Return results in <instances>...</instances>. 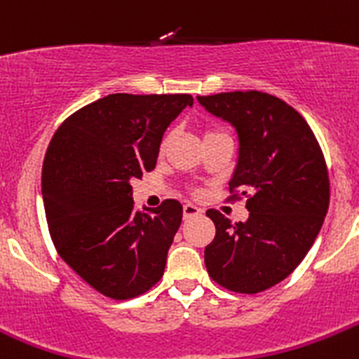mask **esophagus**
I'll use <instances>...</instances> for the list:
<instances>
[{
    "label": "esophagus",
    "instance_id": "esophagus-1",
    "mask_svg": "<svg viewBox=\"0 0 359 359\" xmlns=\"http://www.w3.org/2000/svg\"><path fill=\"white\" fill-rule=\"evenodd\" d=\"M198 215H201V210L196 207V205L193 203H186L184 205V219H191V217H198Z\"/></svg>",
    "mask_w": 359,
    "mask_h": 359
}]
</instances>
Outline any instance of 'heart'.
Returning a JSON list of instances; mask_svg holds the SVG:
<instances>
[{
  "mask_svg": "<svg viewBox=\"0 0 359 359\" xmlns=\"http://www.w3.org/2000/svg\"><path fill=\"white\" fill-rule=\"evenodd\" d=\"M210 133H215V131H208L207 135H210ZM168 144H170V135H166V137L161 140V145H159V151L165 152V149L168 147Z\"/></svg>",
  "mask_w": 359,
  "mask_h": 359,
  "instance_id": "b5f03b06",
  "label": "heart"
}]
</instances>
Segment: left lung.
<instances>
[{"label": "left lung", "instance_id": "8db88e82", "mask_svg": "<svg viewBox=\"0 0 359 359\" xmlns=\"http://www.w3.org/2000/svg\"><path fill=\"white\" fill-rule=\"evenodd\" d=\"M198 102L236 130L229 191L247 196L249 210L245 222L207 210L215 238L205 247V266L226 290L261 293L293 273L321 231L330 205L325 156L307 121L276 96L235 91Z\"/></svg>", "mask_w": 359, "mask_h": 359}]
</instances>
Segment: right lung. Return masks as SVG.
I'll return each instance as SVG.
<instances>
[{
    "label": "right lung",
    "instance_id": "add662e5",
    "mask_svg": "<svg viewBox=\"0 0 359 359\" xmlns=\"http://www.w3.org/2000/svg\"><path fill=\"white\" fill-rule=\"evenodd\" d=\"M186 107L191 95H109L69 116L48 144L41 194L52 242L114 300L145 293L165 272L182 205L137 212L131 180L154 170L163 135Z\"/></svg>",
    "mask_w": 359,
    "mask_h": 359
}]
</instances>
